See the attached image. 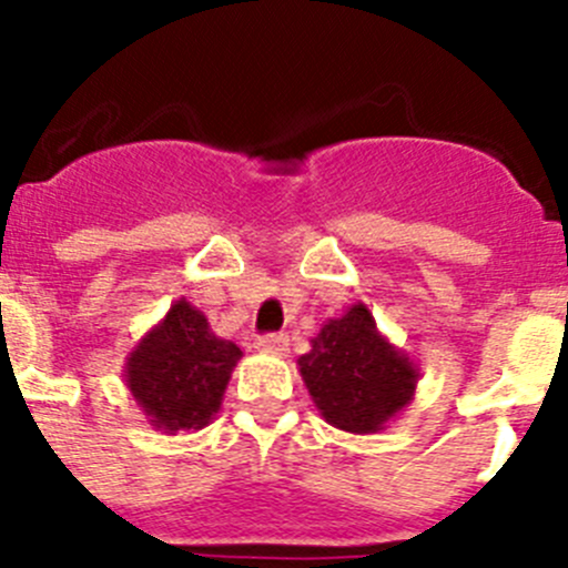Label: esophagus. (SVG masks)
Segmentation results:
<instances>
[{
	"label": "esophagus",
	"instance_id": "esophagus-1",
	"mask_svg": "<svg viewBox=\"0 0 568 568\" xmlns=\"http://www.w3.org/2000/svg\"><path fill=\"white\" fill-rule=\"evenodd\" d=\"M255 346L261 353L284 355L287 353V335H261V338H255Z\"/></svg>",
	"mask_w": 568,
	"mask_h": 568
}]
</instances>
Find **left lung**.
Returning a JSON list of instances; mask_svg holds the SVG:
<instances>
[{
    "label": "left lung",
    "instance_id": "obj_1",
    "mask_svg": "<svg viewBox=\"0 0 568 568\" xmlns=\"http://www.w3.org/2000/svg\"><path fill=\"white\" fill-rule=\"evenodd\" d=\"M298 373L321 418L353 435H375L415 398L420 369L389 344L366 304L321 324Z\"/></svg>",
    "mask_w": 568,
    "mask_h": 568
}]
</instances>
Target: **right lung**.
<instances>
[{
    "instance_id": "add662e5",
    "label": "right lung",
    "mask_w": 568,
    "mask_h": 568,
    "mask_svg": "<svg viewBox=\"0 0 568 568\" xmlns=\"http://www.w3.org/2000/svg\"><path fill=\"white\" fill-rule=\"evenodd\" d=\"M239 361V346L219 338L207 315L179 298L128 353L124 381L153 429L195 433L222 409Z\"/></svg>"
}]
</instances>
